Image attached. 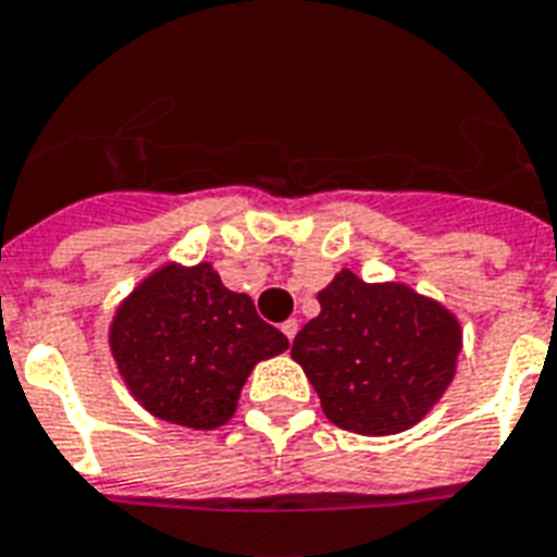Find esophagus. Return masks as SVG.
Wrapping results in <instances>:
<instances>
[{"label": "esophagus", "mask_w": 557, "mask_h": 557, "mask_svg": "<svg viewBox=\"0 0 557 557\" xmlns=\"http://www.w3.org/2000/svg\"><path fill=\"white\" fill-rule=\"evenodd\" d=\"M280 330H283V335H286L288 342H292V338L297 335V330H300V324H297V318H288V321H283V326H280Z\"/></svg>", "instance_id": "34e87169"}]
</instances>
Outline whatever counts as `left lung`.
Listing matches in <instances>:
<instances>
[{
	"label": "left lung",
	"instance_id": "1",
	"mask_svg": "<svg viewBox=\"0 0 557 557\" xmlns=\"http://www.w3.org/2000/svg\"><path fill=\"white\" fill-rule=\"evenodd\" d=\"M292 345L335 426L397 435L426 418L456 376L461 324L406 283H364L342 269Z\"/></svg>",
	"mask_w": 557,
	"mask_h": 557
}]
</instances>
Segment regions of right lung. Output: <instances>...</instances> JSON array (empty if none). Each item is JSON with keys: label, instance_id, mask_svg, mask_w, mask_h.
Masks as SVG:
<instances>
[{"label": "right lung", "instance_id": "obj_1", "mask_svg": "<svg viewBox=\"0 0 557 557\" xmlns=\"http://www.w3.org/2000/svg\"><path fill=\"white\" fill-rule=\"evenodd\" d=\"M108 342L134 400L189 430L227 423L257 362L288 347L210 262L151 271L119 304Z\"/></svg>", "mask_w": 557, "mask_h": 557}]
</instances>
